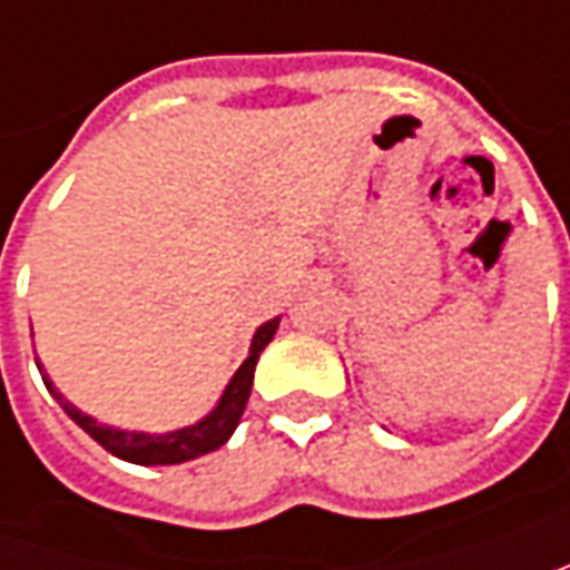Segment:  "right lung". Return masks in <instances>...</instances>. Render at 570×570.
<instances>
[{"mask_svg":"<svg viewBox=\"0 0 570 570\" xmlns=\"http://www.w3.org/2000/svg\"><path fill=\"white\" fill-rule=\"evenodd\" d=\"M277 324H281V315L265 322L255 337H252V346H248L246 363L236 368V375L229 379V384L224 387L217 406L207 413L205 420H198L195 425H183V429H173V432H128V429H112L107 422H97L88 413H81L75 403H69L56 384L43 375V384L50 387V394L59 401V406L69 413V420H75L90 439L97 444H104L112 458L128 463H141V466H167V463H186L202 458V454H210L217 451L220 444L229 442V435L236 432V425L243 420V410H246L248 394H252V379H255V365H258V356L277 334ZM40 368V363H37Z\"/></svg>","mask_w":570,"mask_h":570,"instance_id":"obj_1","label":"right lung"}]
</instances>
